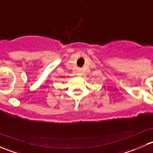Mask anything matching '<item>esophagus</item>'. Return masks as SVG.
<instances>
[{
	"label": "esophagus",
	"mask_w": 153,
	"mask_h": 153,
	"mask_svg": "<svg viewBox=\"0 0 153 153\" xmlns=\"http://www.w3.org/2000/svg\"><path fill=\"white\" fill-rule=\"evenodd\" d=\"M77 74H78V75H82V70L81 68L77 69Z\"/></svg>",
	"instance_id": "obj_1"
}]
</instances>
